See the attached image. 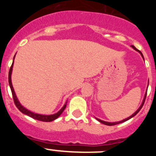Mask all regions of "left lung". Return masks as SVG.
I'll list each match as a JSON object with an SVG mask.
<instances>
[{"instance_id":"left-lung-1","label":"left lung","mask_w":156,"mask_h":156,"mask_svg":"<svg viewBox=\"0 0 156 156\" xmlns=\"http://www.w3.org/2000/svg\"><path fill=\"white\" fill-rule=\"evenodd\" d=\"M132 48H133V49H134L135 51H138L139 53L140 54V55L142 56V58H144V56H143V55H142V53H141V52L139 50H137V48H135L134 46H133V45H132ZM146 95H147V92H146L145 93V94H144V99H143V101H142V103H141V105H140V107H139L138 108V109L137 110V111L135 112L134 113H133L131 115H130V116H129V117H127V118H126V119H122V120H121V121H119V122H106V121H104V120H101V119H98V118H96V119H97L98 121V122H101V123H103V124H105V125H107V126H113V125H116V124H119V123H121V122H126V121H127L128 119H131L132 117H133V116H135V115H137V113H138L139 112V111H140V109H141V108H142V106H143V105H144V101H145V98H146Z\"/></svg>"}]
</instances>
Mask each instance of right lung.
<instances>
[{
	"mask_svg": "<svg viewBox=\"0 0 156 156\" xmlns=\"http://www.w3.org/2000/svg\"><path fill=\"white\" fill-rule=\"evenodd\" d=\"M15 57L16 55L14 56V58H13V62H12V66H11L10 70H9V73H8V83H9V86H10L11 88V90H12V96H13V99H14V102L16 104V107L19 108V110L21 112H23V114L25 115H29L30 117L33 118V119H37V120H40V121H43V122H51V121L55 120L58 118V117L60 116L62 113L63 112V111L65 110L66 107V104H67V101L66 102V104L63 105L62 108L61 109L59 110L58 112L55 114H51V115H43V114H38V113H35L34 112H31L30 110H28L27 108H26L23 105H22L21 103L19 102V99H18L17 96L16 94V92L14 90V88L13 86H12V69H13V64H14V59H15Z\"/></svg>",
	"mask_w": 156,
	"mask_h": 156,
	"instance_id": "right-lung-1",
	"label": "right lung"
}]
</instances>
